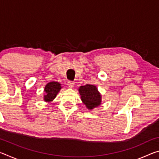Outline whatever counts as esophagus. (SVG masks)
<instances>
[{
    "label": "esophagus",
    "mask_w": 159,
    "mask_h": 159,
    "mask_svg": "<svg viewBox=\"0 0 159 159\" xmlns=\"http://www.w3.org/2000/svg\"><path fill=\"white\" fill-rule=\"evenodd\" d=\"M67 85H69V88H73L74 86V82L71 81V80H69L68 83H67Z\"/></svg>",
    "instance_id": "1"
}]
</instances>
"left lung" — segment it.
Listing matches in <instances>:
<instances>
[{
	"mask_svg": "<svg viewBox=\"0 0 159 159\" xmlns=\"http://www.w3.org/2000/svg\"><path fill=\"white\" fill-rule=\"evenodd\" d=\"M79 90L81 96V100L88 109H92L100 104L101 95H99L96 86L87 84L80 86Z\"/></svg>",
	"mask_w": 159,
	"mask_h": 159,
	"instance_id": "left-lung-1",
	"label": "left lung"
}]
</instances>
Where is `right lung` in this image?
<instances>
[{
  "label": "right lung",
  "mask_w": 159,
  "mask_h": 159,
  "mask_svg": "<svg viewBox=\"0 0 159 159\" xmlns=\"http://www.w3.org/2000/svg\"><path fill=\"white\" fill-rule=\"evenodd\" d=\"M61 89L60 83L58 82H50L48 83L45 87V95H44V99L46 102H50L55 98L57 94Z\"/></svg>",
  "instance_id": "obj_1"
}]
</instances>
